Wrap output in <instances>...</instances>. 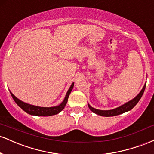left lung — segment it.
I'll return each instance as SVG.
<instances>
[{
	"mask_svg": "<svg viewBox=\"0 0 154 154\" xmlns=\"http://www.w3.org/2000/svg\"><path fill=\"white\" fill-rule=\"evenodd\" d=\"M146 83L144 85L143 89L141 90V91L140 92L139 94L137 95L135 98H134L133 99L130 100V101L127 102L126 103L122 105L121 106L116 108V109H111V110H99V109H94V108L91 106V105H90L89 103H88V107H89V109H91L93 113H95V114H98V115L102 116H116V115H119V114H123V113L127 112V111L131 110L132 109H133V108L135 106L136 104L138 103L140 99L143 94L145 88H146Z\"/></svg>",
	"mask_w": 154,
	"mask_h": 154,
	"instance_id": "8db88e82",
	"label": "left lung"
}]
</instances>
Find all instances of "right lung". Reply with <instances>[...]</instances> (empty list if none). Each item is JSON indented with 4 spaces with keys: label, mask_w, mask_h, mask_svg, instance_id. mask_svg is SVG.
<instances>
[{
    "label": "right lung",
    "mask_w": 154,
    "mask_h": 154,
    "mask_svg": "<svg viewBox=\"0 0 154 154\" xmlns=\"http://www.w3.org/2000/svg\"><path fill=\"white\" fill-rule=\"evenodd\" d=\"M74 87V82L72 83L70 86L69 89L67 91L65 98L63 99V102L61 104H59L57 106H53V107H40V106H36L30 105V104H28L22 101L17 97L15 96L11 92H10L12 98L14 100L16 103L19 106L21 109H23L25 112L27 114H31V115H35V116H52L55 115V114H59V112H61V111L64 109L65 106L68 101L69 96L70 93L72 91Z\"/></svg>",
    "instance_id": "add662e5"
}]
</instances>
